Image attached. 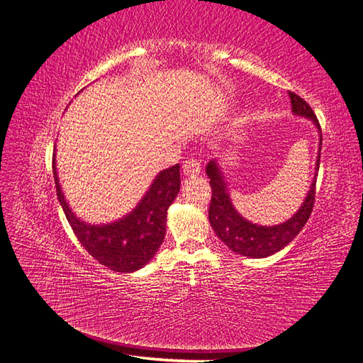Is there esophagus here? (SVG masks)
<instances>
[{"label":"esophagus","instance_id":"1","mask_svg":"<svg viewBox=\"0 0 363 363\" xmlns=\"http://www.w3.org/2000/svg\"><path fill=\"white\" fill-rule=\"evenodd\" d=\"M200 171H201V164L199 160H195V159L186 160L183 164V174L186 175V177H192V175L200 174Z\"/></svg>","mask_w":363,"mask_h":363}]
</instances>
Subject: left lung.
I'll return each mask as SVG.
<instances>
[{
  "label": "left lung",
  "instance_id": "8db88e82",
  "mask_svg": "<svg viewBox=\"0 0 363 363\" xmlns=\"http://www.w3.org/2000/svg\"><path fill=\"white\" fill-rule=\"evenodd\" d=\"M292 112L294 115H298L313 121L318 131H320V151H318L316 157V171L320 169V156H321V145H323V136H321V127L318 123L316 115L307 104L303 98L296 94L289 92ZM206 174L211 179V188H212V200L211 207H208V221H211L212 228L215 230L216 236L223 240V242L238 255H242L251 259H262L268 257L274 252L283 250L292 239L301 232V228L309 219L313 203H315V184H316V172L313 182L311 184V189L307 192L306 200L300 206L296 213L279 225H257L252 224L244 216H240L235 206L230 200V195L227 191V183L224 179V174L221 167L216 159L211 160L206 167Z\"/></svg>",
  "mask_w": 363,
  "mask_h": 363
}]
</instances>
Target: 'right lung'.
Returning a JSON list of instances; mask_svg holds the SVG:
<instances>
[{
  "label": "right lung",
  "instance_id": "add662e5",
  "mask_svg": "<svg viewBox=\"0 0 363 363\" xmlns=\"http://www.w3.org/2000/svg\"><path fill=\"white\" fill-rule=\"evenodd\" d=\"M52 172L57 199L72 232L95 260L116 272H133L155 257L167 232L168 208L180 191L179 163L156 175L147 194L130 213L100 225L82 221L71 211L59 183L56 155Z\"/></svg>",
  "mask_w": 363,
  "mask_h": 363
}]
</instances>
